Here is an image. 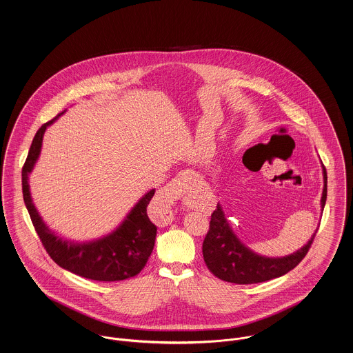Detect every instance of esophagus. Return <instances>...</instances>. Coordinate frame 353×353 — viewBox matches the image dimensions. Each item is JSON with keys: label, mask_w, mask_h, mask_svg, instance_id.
I'll return each instance as SVG.
<instances>
[{"label": "esophagus", "mask_w": 353, "mask_h": 353, "mask_svg": "<svg viewBox=\"0 0 353 353\" xmlns=\"http://www.w3.org/2000/svg\"><path fill=\"white\" fill-rule=\"evenodd\" d=\"M185 174H179L178 179L172 181L168 187H165L157 196V201L151 207V215L154 221L159 225H168L174 219V212L171 210V203L178 198L181 191V181Z\"/></svg>", "instance_id": "34e87169"}]
</instances>
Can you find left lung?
I'll return each mask as SVG.
<instances>
[{"label":"left lung","mask_w":353,"mask_h":353,"mask_svg":"<svg viewBox=\"0 0 353 353\" xmlns=\"http://www.w3.org/2000/svg\"><path fill=\"white\" fill-rule=\"evenodd\" d=\"M324 187L321 194V211L327 201V171L323 166ZM317 228L311 239L296 252L270 258L254 252L236 236L227 221L222 205L218 203L211 215L210 230L203 241V258L205 265L216 278L235 284H254L279 278L294 270L307 255Z\"/></svg>","instance_id":"left-lung-1"}]
</instances>
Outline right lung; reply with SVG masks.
<instances>
[{"instance_id":"right-lung-1","label":"right lung","mask_w":353,"mask_h":353,"mask_svg":"<svg viewBox=\"0 0 353 353\" xmlns=\"http://www.w3.org/2000/svg\"><path fill=\"white\" fill-rule=\"evenodd\" d=\"M66 110L54 119L42 125L34 135L26 162L22 168V194L38 236L50 258L57 264L75 275L98 281H119L138 275L146 265L152 252L157 225L148 215V205L155 188L148 191L130 210L119 225L105 236L88 241H74L58 235L49 228L38 212L30 194L29 175L37 163L42 139L46 129L53 125Z\"/></svg>"}]
</instances>
